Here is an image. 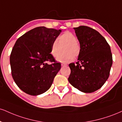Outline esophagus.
<instances>
[{
    "label": "esophagus",
    "mask_w": 122,
    "mask_h": 122,
    "mask_svg": "<svg viewBox=\"0 0 122 122\" xmlns=\"http://www.w3.org/2000/svg\"><path fill=\"white\" fill-rule=\"evenodd\" d=\"M61 66H67V65L66 64H61Z\"/></svg>",
    "instance_id": "34e87169"
}]
</instances>
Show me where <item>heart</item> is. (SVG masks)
Wrapping results in <instances>:
<instances>
[{"mask_svg":"<svg viewBox=\"0 0 122 122\" xmlns=\"http://www.w3.org/2000/svg\"><path fill=\"white\" fill-rule=\"evenodd\" d=\"M77 39L73 33L66 31L58 36L57 40L52 42L51 47V53L54 57H58L64 47V54L57 58L60 62L67 63L72 61L74 56L77 57L81 51L80 45L78 43Z\"/></svg>","mask_w":122,"mask_h":122,"instance_id":"heart-1","label":"heart"}]
</instances>
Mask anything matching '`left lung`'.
Returning a JSON list of instances; mask_svg holds the SVG:
<instances>
[{
  "mask_svg": "<svg viewBox=\"0 0 122 122\" xmlns=\"http://www.w3.org/2000/svg\"><path fill=\"white\" fill-rule=\"evenodd\" d=\"M81 51L77 62L69 66L68 78L73 87L83 93L99 89L107 80L112 64L110 46L96 30L87 26L74 28Z\"/></svg>",
  "mask_w": 122,
  "mask_h": 122,
  "instance_id": "left-lung-1",
  "label": "left lung"
}]
</instances>
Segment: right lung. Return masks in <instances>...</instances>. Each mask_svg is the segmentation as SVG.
I'll use <instances>...</instances> for the list:
<instances>
[{"mask_svg": "<svg viewBox=\"0 0 122 122\" xmlns=\"http://www.w3.org/2000/svg\"><path fill=\"white\" fill-rule=\"evenodd\" d=\"M61 29L36 27L19 37L10 56L12 76L16 84L29 95L45 93L61 69L51 54L52 42ZM53 62L49 64L48 62Z\"/></svg>", "mask_w": 122, "mask_h": 122, "instance_id": "add662e5", "label": "right lung"}]
</instances>
